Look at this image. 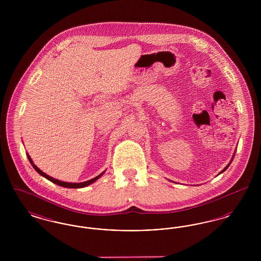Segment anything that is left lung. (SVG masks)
<instances>
[{
	"label": "left lung",
	"mask_w": 261,
	"mask_h": 261,
	"mask_svg": "<svg viewBox=\"0 0 261 261\" xmlns=\"http://www.w3.org/2000/svg\"><path fill=\"white\" fill-rule=\"evenodd\" d=\"M234 155H235V153H234ZM234 155H233V158H232V160H231V162H230V163H229V164H227V166H226V167H225V168H224L223 170H222V171H221V172H220V173H219V174H221V173H222V172H224V171H225V170H226V169H227V168H228V167H229V166H230V164H231V162H232V161H233V159H234Z\"/></svg>",
	"instance_id": "8db88e82"
}]
</instances>
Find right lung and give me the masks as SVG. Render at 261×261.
<instances>
[{
	"mask_svg": "<svg viewBox=\"0 0 261 261\" xmlns=\"http://www.w3.org/2000/svg\"><path fill=\"white\" fill-rule=\"evenodd\" d=\"M27 158H28V160H29V162L31 163V165L33 166V168L37 171L38 173L40 174L41 176H43V177H45L46 179H48L49 181L50 182H53V183H55V184H57V185H59V186L64 187V188H70V189H78V188H84V187L89 186V185H91V184H93L95 181H97L98 179H99V177L102 175V174L105 173L106 171H103V172H101V173L98 175L97 177H95V178H93V179H91V180H88V181H85V182H81V183H69V182H63V181H61V180H58V179H55V178H53V177H50L49 175H47V174L45 173V172H43L42 170H40L39 168H38L37 166L34 164V162L33 161L31 160V158H30V155L27 153Z\"/></svg>",
	"mask_w": 261,
	"mask_h": 261,
	"instance_id": "add662e5",
	"label": "right lung"
}]
</instances>
